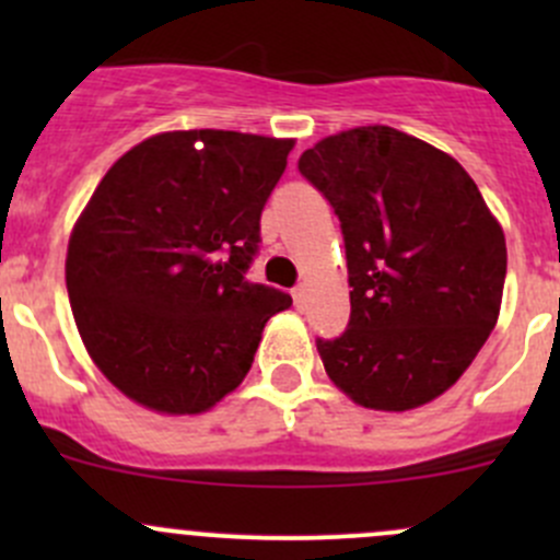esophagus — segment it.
I'll use <instances>...</instances> for the list:
<instances>
[{
	"mask_svg": "<svg viewBox=\"0 0 560 560\" xmlns=\"http://www.w3.org/2000/svg\"><path fill=\"white\" fill-rule=\"evenodd\" d=\"M292 301H295L298 308H303V303H306V284H298L295 290H292Z\"/></svg>",
	"mask_w": 560,
	"mask_h": 560,
	"instance_id": "esophagus-1",
	"label": "esophagus"
}]
</instances>
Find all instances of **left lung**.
<instances>
[{"label":"left lung","instance_id":"left-lung-1","mask_svg":"<svg viewBox=\"0 0 560 560\" xmlns=\"http://www.w3.org/2000/svg\"><path fill=\"white\" fill-rule=\"evenodd\" d=\"M298 171L336 208L347 246L349 327L316 341L327 376L365 409L431 404L499 322V219L460 162L382 124L322 138Z\"/></svg>","mask_w":560,"mask_h":560}]
</instances>
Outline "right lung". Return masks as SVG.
Listing matches in <instances>:
<instances>
[{
    "label": "right lung",
    "instance_id": "1",
    "mask_svg": "<svg viewBox=\"0 0 560 560\" xmlns=\"http://www.w3.org/2000/svg\"><path fill=\"white\" fill-rule=\"evenodd\" d=\"M292 138L175 129L113 162L67 244V295L105 380L156 415H202L252 369L287 292L246 281Z\"/></svg>",
    "mask_w": 560,
    "mask_h": 560
}]
</instances>
